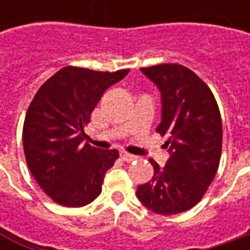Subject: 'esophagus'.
Returning a JSON list of instances; mask_svg holds the SVG:
<instances>
[{
    "mask_svg": "<svg viewBox=\"0 0 250 250\" xmlns=\"http://www.w3.org/2000/svg\"><path fill=\"white\" fill-rule=\"evenodd\" d=\"M121 159L124 160V161H126V163H130V161L136 160L138 157H136V156H133V154L126 153V151H121Z\"/></svg>",
    "mask_w": 250,
    "mask_h": 250,
    "instance_id": "34e87169",
    "label": "esophagus"
}]
</instances>
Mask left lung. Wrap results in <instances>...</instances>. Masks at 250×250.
I'll list each match as a JSON object with an SVG mask.
<instances>
[{"label": "left lung", "mask_w": 250, "mask_h": 250, "mask_svg": "<svg viewBox=\"0 0 250 250\" xmlns=\"http://www.w3.org/2000/svg\"><path fill=\"white\" fill-rule=\"evenodd\" d=\"M161 96L156 132L167 136L164 167L153 160L154 175L136 196L153 213L169 216L199 203L214 179L221 157L223 125L216 99L196 73L178 63L142 68Z\"/></svg>", "instance_id": "1"}]
</instances>
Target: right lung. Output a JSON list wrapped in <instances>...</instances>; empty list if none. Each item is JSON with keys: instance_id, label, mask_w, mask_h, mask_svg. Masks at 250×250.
Returning a JSON list of instances; mask_svg holds the SVG:
<instances>
[{"instance_id": "obj_1", "label": "right lung", "mask_w": 250, "mask_h": 250, "mask_svg": "<svg viewBox=\"0 0 250 250\" xmlns=\"http://www.w3.org/2000/svg\"><path fill=\"white\" fill-rule=\"evenodd\" d=\"M128 72L66 66L36 93L23 124L24 157L34 179L54 202L82 207L101 193L104 175L120 154L83 143L84 128L104 91Z\"/></svg>"}]
</instances>
